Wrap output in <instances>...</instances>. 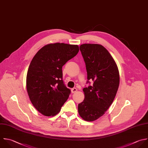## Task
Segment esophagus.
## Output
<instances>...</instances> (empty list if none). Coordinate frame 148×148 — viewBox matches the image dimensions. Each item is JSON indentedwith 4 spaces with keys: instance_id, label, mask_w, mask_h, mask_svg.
<instances>
[{
    "instance_id": "obj_1",
    "label": "esophagus",
    "mask_w": 148,
    "mask_h": 148,
    "mask_svg": "<svg viewBox=\"0 0 148 148\" xmlns=\"http://www.w3.org/2000/svg\"><path fill=\"white\" fill-rule=\"evenodd\" d=\"M77 91V89L76 88H73L71 89V92L72 93H74V92H76V91Z\"/></svg>"
}]
</instances>
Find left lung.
I'll return each instance as SVG.
<instances>
[{
  "instance_id": "1",
  "label": "left lung",
  "mask_w": 148,
  "mask_h": 148,
  "mask_svg": "<svg viewBox=\"0 0 148 148\" xmlns=\"http://www.w3.org/2000/svg\"><path fill=\"white\" fill-rule=\"evenodd\" d=\"M87 73V82L93 84L83 90L84 101L78 105V112L86 121H94L102 115L112 103L120 82L117 66L109 51L102 45L80 46Z\"/></svg>"
}]
</instances>
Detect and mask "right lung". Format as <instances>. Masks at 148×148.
Wrapping results in <instances>:
<instances>
[{"instance_id": "obj_1", "label": "right lung", "mask_w": 148, "mask_h": 148, "mask_svg": "<svg viewBox=\"0 0 148 148\" xmlns=\"http://www.w3.org/2000/svg\"><path fill=\"white\" fill-rule=\"evenodd\" d=\"M77 45L56 43L40 49L31 61L27 90L34 107L46 116H53L68 99L70 89L62 80V66L77 55Z\"/></svg>"}]
</instances>
